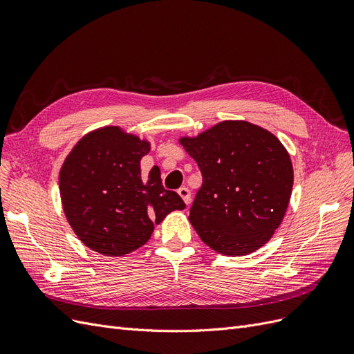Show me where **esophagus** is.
<instances>
[{"instance_id":"obj_1","label":"esophagus","mask_w":354,"mask_h":354,"mask_svg":"<svg viewBox=\"0 0 354 354\" xmlns=\"http://www.w3.org/2000/svg\"><path fill=\"white\" fill-rule=\"evenodd\" d=\"M178 194L180 196V198L185 201V204L188 206V204L191 203V191L187 188V187H180L179 189H178Z\"/></svg>"}]
</instances>
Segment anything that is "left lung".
<instances>
[{"instance_id":"obj_1","label":"left lung","mask_w":354,"mask_h":354,"mask_svg":"<svg viewBox=\"0 0 354 354\" xmlns=\"http://www.w3.org/2000/svg\"><path fill=\"white\" fill-rule=\"evenodd\" d=\"M203 176L189 209L201 241L225 256H245L272 238L287 212L292 165L275 135L244 120H225L179 140Z\"/></svg>"}]
</instances>
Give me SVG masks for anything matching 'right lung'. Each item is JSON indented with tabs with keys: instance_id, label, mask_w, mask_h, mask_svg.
<instances>
[{
	"instance_id": "1",
	"label": "right lung",
	"mask_w": 354,
	"mask_h": 354,
	"mask_svg": "<svg viewBox=\"0 0 354 354\" xmlns=\"http://www.w3.org/2000/svg\"><path fill=\"white\" fill-rule=\"evenodd\" d=\"M150 142L106 127L86 133L66 157L59 185L67 222L81 241L104 256H124L150 239L160 223L185 203L162 185L154 166L141 178Z\"/></svg>"
}]
</instances>
